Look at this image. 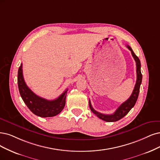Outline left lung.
Listing matches in <instances>:
<instances>
[{
	"label": "left lung",
	"mask_w": 160,
	"mask_h": 160,
	"mask_svg": "<svg viewBox=\"0 0 160 160\" xmlns=\"http://www.w3.org/2000/svg\"><path fill=\"white\" fill-rule=\"evenodd\" d=\"M127 48L131 51L132 55L134 58V59L136 61V64H137V82H136V84L134 86V88L133 90V92L131 94V96H130V98L125 101L124 103H122L118 109L115 111V113L111 115H105L102 114L101 113H99V112L96 111L95 109H94L91 104V102L89 100V105H90V108L91 111L93 112V113L96 115L97 117H98L99 119H101L102 120H103L107 122H115L120 120L122 119V117H125L128 112L131 111V109L134 107L136 102L137 101V99L138 97V94L140 92V84L142 83V74L141 73V64H140V61L138 57L134 54V52H133L132 49H131V47L129 45H127Z\"/></svg>",
	"instance_id": "obj_1"
}]
</instances>
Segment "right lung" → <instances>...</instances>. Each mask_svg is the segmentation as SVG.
I'll use <instances>...</instances> for the list:
<instances>
[{"label":"right lung","mask_w":160,"mask_h":160,"mask_svg":"<svg viewBox=\"0 0 160 160\" xmlns=\"http://www.w3.org/2000/svg\"><path fill=\"white\" fill-rule=\"evenodd\" d=\"M18 85L23 101L35 115L41 117H54L60 113L64 108L68 90L54 100H47L37 96L28 87L23 79L22 63L18 72Z\"/></svg>","instance_id":"add662e5"}]
</instances>
